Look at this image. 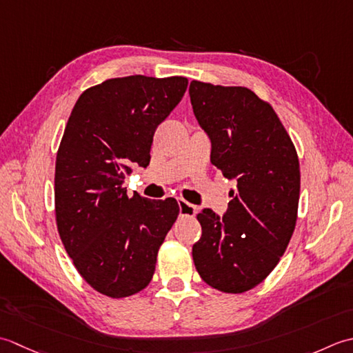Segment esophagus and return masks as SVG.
Here are the masks:
<instances>
[{"label": "esophagus", "mask_w": 353, "mask_h": 353, "mask_svg": "<svg viewBox=\"0 0 353 353\" xmlns=\"http://www.w3.org/2000/svg\"><path fill=\"white\" fill-rule=\"evenodd\" d=\"M178 205H179V214L185 218H193L198 212L196 205L187 203L185 199H178Z\"/></svg>", "instance_id": "34e87169"}]
</instances>
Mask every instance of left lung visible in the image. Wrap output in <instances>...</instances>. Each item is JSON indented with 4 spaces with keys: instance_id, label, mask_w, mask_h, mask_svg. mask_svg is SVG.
I'll return each instance as SVG.
<instances>
[{
    "instance_id": "obj_1",
    "label": "left lung",
    "mask_w": 353,
    "mask_h": 353,
    "mask_svg": "<svg viewBox=\"0 0 353 353\" xmlns=\"http://www.w3.org/2000/svg\"><path fill=\"white\" fill-rule=\"evenodd\" d=\"M189 94L212 140L210 160L236 181L227 213L196 214L203 228L192 256L207 285L242 294L276 268L297 222V150L272 106L245 86L192 81Z\"/></svg>"
}]
</instances>
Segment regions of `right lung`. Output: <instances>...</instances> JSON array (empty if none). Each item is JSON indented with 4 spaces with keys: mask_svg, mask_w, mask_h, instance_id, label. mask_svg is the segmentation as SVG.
I'll return each mask as SVG.
<instances>
[{
    "mask_svg": "<svg viewBox=\"0 0 353 353\" xmlns=\"http://www.w3.org/2000/svg\"><path fill=\"white\" fill-rule=\"evenodd\" d=\"M187 77L126 76L85 90L56 155L54 213L65 251L92 290L125 299L149 285L179 214L176 199L126 195L131 166L146 168L154 132L187 90Z\"/></svg>",
    "mask_w": 353,
    "mask_h": 353,
    "instance_id": "right-lung-1",
    "label": "right lung"
}]
</instances>
